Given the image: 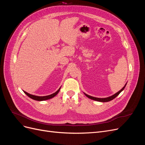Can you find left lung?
<instances>
[{
  "mask_svg": "<svg viewBox=\"0 0 145 145\" xmlns=\"http://www.w3.org/2000/svg\"><path fill=\"white\" fill-rule=\"evenodd\" d=\"M126 85V83L125 85L123 86V88H122L121 90H120L119 91L117 92V93H116L115 94H114V95L110 96V97H106V98H97V97H92V96H91V95H88V94H85V93H84V94H85V95L87 97H88V98H89V99H92V100H95V101H98V102H109V101H111V100H113L114 99H115V98L117 97V96L118 94H119L124 89V88H125Z\"/></svg>",
  "mask_w": 145,
  "mask_h": 145,
  "instance_id": "1",
  "label": "left lung"
}]
</instances>
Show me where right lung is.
I'll return each instance as SVG.
<instances>
[{
    "mask_svg": "<svg viewBox=\"0 0 145 145\" xmlns=\"http://www.w3.org/2000/svg\"><path fill=\"white\" fill-rule=\"evenodd\" d=\"M61 88V87H60ZM60 88L57 91L56 93L52 94H50V95H46V96H37V95H32V94H30L28 93H27V92H25L24 91V93L27 94L29 97H30L31 99H32L33 100H37V101H43V100H48V99H52V97H55V96L57 94L59 93V92L60 89Z\"/></svg>",
    "mask_w": 145,
    "mask_h": 145,
    "instance_id": "add662e5",
    "label": "right lung"
}]
</instances>
